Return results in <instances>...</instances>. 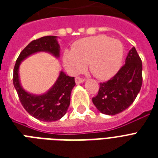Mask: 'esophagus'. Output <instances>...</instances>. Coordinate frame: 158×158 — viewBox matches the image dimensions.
Returning <instances> with one entry per match:
<instances>
[{"label":"esophagus","mask_w":158,"mask_h":158,"mask_svg":"<svg viewBox=\"0 0 158 158\" xmlns=\"http://www.w3.org/2000/svg\"><path fill=\"white\" fill-rule=\"evenodd\" d=\"M84 81H85V79H82L80 77H76V78H75V83H76L77 84H82V83H84Z\"/></svg>","instance_id":"esophagus-1"}]
</instances>
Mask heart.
<instances>
[{"mask_svg":"<svg viewBox=\"0 0 158 158\" xmlns=\"http://www.w3.org/2000/svg\"><path fill=\"white\" fill-rule=\"evenodd\" d=\"M124 56L122 43L106 35L92 36L64 51L63 64L71 74H78L89 64V70L99 79H108L120 69Z\"/></svg>","mask_w":158,"mask_h":158,"instance_id":"heart-1","label":"heart"}]
</instances>
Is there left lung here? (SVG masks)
I'll return each instance as SVG.
<instances>
[{
  "label": "left lung",
  "instance_id": "8db88e82",
  "mask_svg": "<svg viewBox=\"0 0 158 158\" xmlns=\"http://www.w3.org/2000/svg\"><path fill=\"white\" fill-rule=\"evenodd\" d=\"M142 61L135 47L128 52L125 64L110 80L100 84L98 94L93 98L97 109L114 115L127 109L136 98L142 86Z\"/></svg>",
  "mask_w": 158,
  "mask_h": 158
}]
</instances>
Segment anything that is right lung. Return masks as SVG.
<instances>
[{"label":"right lung","mask_w":158,"mask_h":158,"mask_svg":"<svg viewBox=\"0 0 158 158\" xmlns=\"http://www.w3.org/2000/svg\"><path fill=\"white\" fill-rule=\"evenodd\" d=\"M60 45L56 36H46L32 41L20 52L14 68L13 84L23 108L36 119L45 122L60 120L65 115L70 102V94L75 85L74 77L60 71L59 76L48 91L40 95L24 90L19 79L21 62L38 52H48L60 57Z\"/></svg>","instance_id":"right-lung-1"}]
</instances>
